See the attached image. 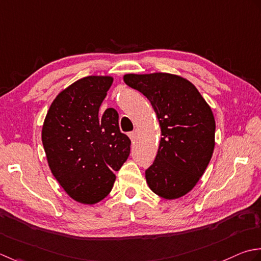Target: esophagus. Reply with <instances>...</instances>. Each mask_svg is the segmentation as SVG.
Here are the masks:
<instances>
[{"instance_id":"esophagus-1","label":"esophagus","mask_w":261,"mask_h":261,"mask_svg":"<svg viewBox=\"0 0 261 261\" xmlns=\"http://www.w3.org/2000/svg\"><path fill=\"white\" fill-rule=\"evenodd\" d=\"M128 136H129V138H130L132 141H134V140H135V137H136V130L129 132V133H128Z\"/></svg>"}]
</instances>
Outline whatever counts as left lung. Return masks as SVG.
I'll return each instance as SVG.
<instances>
[{
	"label": "left lung",
	"mask_w": 261,
	"mask_h": 261,
	"mask_svg": "<svg viewBox=\"0 0 261 261\" xmlns=\"http://www.w3.org/2000/svg\"><path fill=\"white\" fill-rule=\"evenodd\" d=\"M127 86L150 100L161 127V141L145 178L153 193L181 197L195 187L215 146L212 109L193 83L169 73L126 74Z\"/></svg>",
	"instance_id": "8db88e82"
}]
</instances>
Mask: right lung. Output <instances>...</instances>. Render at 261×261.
Here are the masks:
<instances>
[{"label": "right lung", "mask_w": 261, "mask_h": 261, "mask_svg": "<svg viewBox=\"0 0 261 261\" xmlns=\"http://www.w3.org/2000/svg\"><path fill=\"white\" fill-rule=\"evenodd\" d=\"M113 84L110 76H87L57 95L41 132L51 173L70 197L95 204L113 189L130 152L129 137L119 129L114 108L99 115Z\"/></svg>", "instance_id": "1"}]
</instances>
